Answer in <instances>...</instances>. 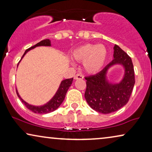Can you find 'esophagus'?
<instances>
[{"label": "esophagus", "instance_id": "obj_1", "mask_svg": "<svg viewBox=\"0 0 152 152\" xmlns=\"http://www.w3.org/2000/svg\"><path fill=\"white\" fill-rule=\"evenodd\" d=\"M84 78V76L81 74H77L74 77L75 80H82Z\"/></svg>", "mask_w": 152, "mask_h": 152}]
</instances>
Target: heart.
Here are the masks:
<instances>
[{"label":"heart","mask_w":152,"mask_h":152,"mask_svg":"<svg viewBox=\"0 0 152 152\" xmlns=\"http://www.w3.org/2000/svg\"><path fill=\"white\" fill-rule=\"evenodd\" d=\"M108 51L102 44H87L75 49L72 53V59L77 61H83V67L88 73L94 74L103 67L107 59Z\"/></svg>","instance_id":"b5f03b06"}]
</instances>
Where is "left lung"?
<instances>
[{
	"label": "left lung",
	"instance_id": "obj_1",
	"mask_svg": "<svg viewBox=\"0 0 152 152\" xmlns=\"http://www.w3.org/2000/svg\"><path fill=\"white\" fill-rule=\"evenodd\" d=\"M113 59L98 73L86 77L85 99L93 110L107 114L115 112L128 102L135 84L134 69L132 59L117 45L113 48ZM125 68L123 80L117 84L109 83L106 78L107 70L114 65Z\"/></svg>",
	"mask_w": 152,
	"mask_h": 152
}]
</instances>
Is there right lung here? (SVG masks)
Listing matches in <instances>:
<instances>
[{"label": "right lung", "mask_w": 152, "mask_h": 152, "mask_svg": "<svg viewBox=\"0 0 152 152\" xmlns=\"http://www.w3.org/2000/svg\"><path fill=\"white\" fill-rule=\"evenodd\" d=\"M50 45H51V42L49 39H45V40L41 41L39 43H37L36 45H33V46L30 48L27 49L26 52L24 53L23 55L22 56L21 59L28 51H30V50L34 48L38 47V46H50ZM72 80H73V78L66 79V80L61 81L59 88H58L57 91L56 92L55 95H54L53 98H52L49 102H48L46 104H43L42 106H33L32 104H29L28 103H27L26 101H24L23 99L20 97V96L18 93L17 89H16V94H17L18 97H19L20 101H21L22 102L26 105V107L28 108V109H30V111H32L35 113H41V114L48 113H50V112L55 111V110L58 109V108L59 107V106L61 104V103L63 102L64 98H65L66 93H67L68 88H69L70 85L72 84Z\"/></svg>", "instance_id": "add662e5"}]
</instances>
